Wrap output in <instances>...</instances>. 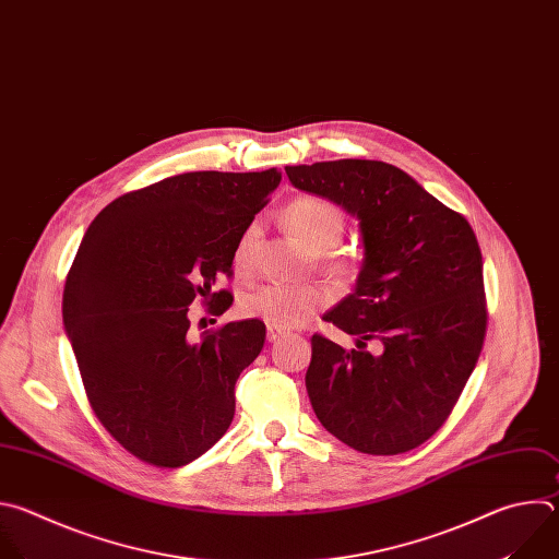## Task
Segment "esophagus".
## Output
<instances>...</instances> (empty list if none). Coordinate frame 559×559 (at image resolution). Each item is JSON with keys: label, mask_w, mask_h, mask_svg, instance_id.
Masks as SVG:
<instances>
[{"label": "esophagus", "mask_w": 559, "mask_h": 559, "mask_svg": "<svg viewBox=\"0 0 559 559\" xmlns=\"http://www.w3.org/2000/svg\"><path fill=\"white\" fill-rule=\"evenodd\" d=\"M282 334H284V330H280V328H275V325H269V328H266V340H269V342H277V340L282 337Z\"/></svg>", "instance_id": "esophagus-1"}]
</instances>
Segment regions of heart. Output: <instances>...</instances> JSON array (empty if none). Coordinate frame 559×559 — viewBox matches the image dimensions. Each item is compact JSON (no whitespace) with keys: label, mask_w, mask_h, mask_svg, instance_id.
<instances>
[{"label":"heart","mask_w":559,"mask_h":559,"mask_svg":"<svg viewBox=\"0 0 559 559\" xmlns=\"http://www.w3.org/2000/svg\"><path fill=\"white\" fill-rule=\"evenodd\" d=\"M286 219L290 229L317 253L328 273L342 280L357 273L355 258L334 249L346 231V213L337 202L312 193L297 195L286 204ZM258 236L260 225L251 222L236 242L234 266L245 275L255 266ZM332 299L334 293L323 284H262L240 297V312L275 328H295L308 321L317 310L325 308Z\"/></svg>","instance_id":"obj_1"}]
</instances>
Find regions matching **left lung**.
I'll return each mask as SVG.
<instances>
[{
	"mask_svg": "<svg viewBox=\"0 0 559 559\" xmlns=\"http://www.w3.org/2000/svg\"><path fill=\"white\" fill-rule=\"evenodd\" d=\"M288 180L359 217L364 266L325 321L357 348L312 334L306 390L321 425L353 450L396 456L452 414L487 332L483 253L465 215L381 160L286 167ZM374 343L379 354L365 348Z\"/></svg>",
	"mask_w": 559,
	"mask_h": 559,
	"instance_id": "1",
	"label": "left lung"
}]
</instances>
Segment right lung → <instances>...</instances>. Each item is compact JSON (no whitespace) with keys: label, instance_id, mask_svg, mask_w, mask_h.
<instances>
[{"label":"right lung","instance_id":"obj_1","mask_svg":"<svg viewBox=\"0 0 559 559\" xmlns=\"http://www.w3.org/2000/svg\"><path fill=\"white\" fill-rule=\"evenodd\" d=\"M282 174L191 171L109 202L87 227L63 288V325L87 401L117 442L182 467L225 436L236 381L264 348L260 319L189 337V306L222 314L240 234Z\"/></svg>","mask_w":559,"mask_h":559}]
</instances>
